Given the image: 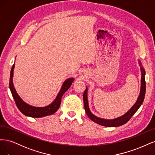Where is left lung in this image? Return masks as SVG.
<instances>
[{
	"mask_svg": "<svg viewBox=\"0 0 155 155\" xmlns=\"http://www.w3.org/2000/svg\"><path fill=\"white\" fill-rule=\"evenodd\" d=\"M139 63L140 66H141L140 69H141V72H142L141 88H140V95L138 97L137 102H136L135 104L131 107V109L128 112H127V113H125L123 116L119 117V118L112 119V120H105V119L98 118V117L94 115L91 112L88 107V99H87V87L86 88V90L84 91V93H83L84 107H85V110L87 116H88V118L91 120H92L94 122H95L99 125H101L102 126L109 127H119L127 122V121L131 118V117L135 114V112L138 110L140 107L142 105V103L143 101L145 94V87H146L145 86V72L144 69L143 68V67H142V64L140 63V61H139Z\"/></svg>",
	"mask_w": 155,
	"mask_h": 155,
	"instance_id": "1",
	"label": "left lung"
}]
</instances>
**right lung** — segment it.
Wrapping results in <instances>:
<instances>
[{
	"label": "right lung",
	"instance_id": "add662e5",
	"mask_svg": "<svg viewBox=\"0 0 155 155\" xmlns=\"http://www.w3.org/2000/svg\"><path fill=\"white\" fill-rule=\"evenodd\" d=\"M14 67H15V64H13V66L11 69L10 72V88L11 92L12 94V96L16 104V105L19 110L22 112L23 114L25 116L32 117V118H41V117H44L46 116H48L53 114L54 113L58 110L59 108L61 101V97L64 94L68 89L71 86L72 83L74 81V78H69L67 79L65 81L61 88L58 93V94L56 97L55 100L51 103L48 106H46L44 107H33L31 105H30L27 104L23 101L21 98L18 95L17 93L15 88L13 86V70Z\"/></svg>",
	"mask_w": 155,
	"mask_h": 155
}]
</instances>
